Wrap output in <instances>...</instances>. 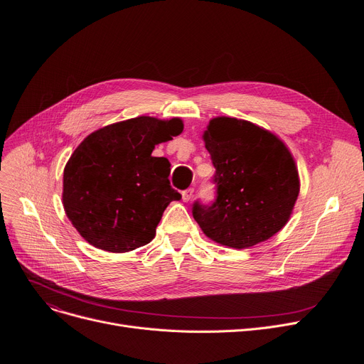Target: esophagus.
<instances>
[{
	"label": "esophagus",
	"instance_id": "obj_1",
	"mask_svg": "<svg viewBox=\"0 0 364 364\" xmlns=\"http://www.w3.org/2000/svg\"><path fill=\"white\" fill-rule=\"evenodd\" d=\"M193 193H195V188L193 187H190V188H186V190H183V200L184 202H188V200H192V198H193Z\"/></svg>",
	"mask_w": 364,
	"mask_h": 364
}]
</instances>
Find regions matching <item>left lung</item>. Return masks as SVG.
Returning a JSON list of instances; mask_svg holds the SVG:
<instances>
[{
	"instance_id": "left-lung-1",
	"label": "left lung",
	"mask_w": 364,
	"mask_h": 364,
	"mask_svg": "<svg viewBox=\"0 0 364 364\" xmlns=\"http://www.w3.org/2000/svg\"><path fill=\"white\" fill-rule=\"evenodd\" d=\"M215 168V199L193 203V218L217 243L243 250L288 223L299 193L294 158L267 129L236 118H214L203 134Z\"/></svg>"
}]
</instances>
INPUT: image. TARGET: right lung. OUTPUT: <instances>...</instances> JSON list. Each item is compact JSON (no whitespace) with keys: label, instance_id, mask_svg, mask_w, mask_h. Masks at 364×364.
Segmentation results:
<instances>
[{"label":"right lung","instance_id":"1","mask_svg":"<svg viewBox=\"0 0 364 364\" xmlns=\"http://www.w3.org/2000/svg\"><path fill=\"white\" fill-rule=\"evenodd\" d=\"M181 131L178 118L139 117L94 131L76 147L63 172V206L88 243L128 252L155 237L165 208L181 195L169 184L168 159L151 151Z\"/></svg>","mask_w":364,"mask_h":364}]
</instances>
